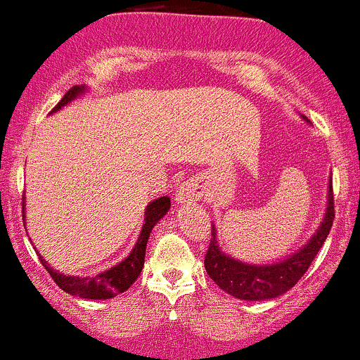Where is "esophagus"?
I'll use <instances>...</instances> for the list:
<instances>
[{"label":"esophagus","instance_id":"obj_1","mask_svg":"<svg viewBox=\"0 0 360 360\" xmlns=\"http://www.w3.org/2000/svg\"><path fill=\"white\" fill-rule=\"evenodd\" d=\"M201 186L198 184L196 179H188L186 183H183L179 186L176 193V201L179 205H189L194 203L201 198Z\"/></svg>","mask_w":360,"mask_h":360}]
</instances>
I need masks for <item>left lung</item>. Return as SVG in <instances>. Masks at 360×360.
Masks as SVG:
<instances>
[{"mask_svg":"<svg viewBox=\"0 0 360 360\" xmlns=\"http://www.w3.org/2000/svg\"><path fill=\"white\" fill-rule=\"evenodd\" d=\"M301 118L309 122L308 118ZM333 218H335V210H333L332 176H330L323 220L318 225L315 235L300 250L272 264L243 262L221 250L217 240V229L212 225V240L205 257L206 272L220 289L238 300L264 301L278 298L295 286L308 271L309 264L313 262L318 250L328 237Z\"/></svg>","mask_w":360,"mask_h":360,"instance_id":"obj_1","label":"left lung"}]
</instances>
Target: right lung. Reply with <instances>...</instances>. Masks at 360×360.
<instances>
[{"label": "right lung", "instance_id": "right-lung-1", "mask_svg": "<svg viewBox=\"0 0 360 360\" xmlns=\"http://www.w3.org/2000/svg\"><path fill=\"white\" fill-rule=\"evenodd\" d=\"M86 91H89L86 86H74L72 89H69L64 94V98L59 101V105L51 111L57 113V111L68 106L69 103L84 94ZM171 208V198L169 196H160L157 200L150 201L146 208V217H143V225L140 230V235L137 238L134 249L130 250V254L127 255L122 262H118L117 266L110 267V269L98 272L94 276H86V278H79V276H69L64 272L56 271L51 267V264H47L42 255L39 254L40 262L44 264L45 269L49 271V274L52 276V279L56 281V284L62 291L69 292V295L77 296L82 300H110L120 295V292H125L131 284L137 281L140 272L143 269V262H146V249L148 237H150L152 229L157 225V221H160V218L164 217ZM23 221H25V196H23Z\"/></svg>", "mask_w": 360, "mask_h": 360}]
</instances>
